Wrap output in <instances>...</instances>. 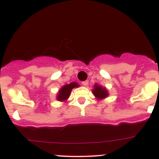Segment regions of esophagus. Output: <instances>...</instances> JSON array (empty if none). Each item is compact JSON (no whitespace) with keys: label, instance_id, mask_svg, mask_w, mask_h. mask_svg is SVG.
<instances>
[{"label":"esophagus","instance_id":"esophagus-1","mask_svg":"<svg viewBox=\"0 0 159 159\" xmlns=\"http://www.w3.org/2000/svg\"><path fill=\"white\" fill-rule=\"evenodd\" d=\"M88 84H89V81H84L82 82V84L84 86V87H86V86L88 85Z\"/></svg>","mask_w":159,"mask_h":159}]
</instances>
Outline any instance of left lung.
<instances>
[{
	"label": "left lung",
	"mask_w": 159,
	"mask_h": 159,
	"mask_svg": "<svg viewBox=\"0 0 159 159\" xmlns=\"http://www.w3.org/2000/svg\"><path fill=\"white\" fill-rule=\"evenodd\" d=\"M93 93L98 100L103 99L107 97L108 93L105 87H102L101 85H98L97 84L94 85V89L93 90Z\"/></svg>",
	"instance_id": "8db88e82"
}]
</instances>
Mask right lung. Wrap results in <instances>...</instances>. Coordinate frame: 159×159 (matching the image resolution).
Listing matches in <instances>:
<instances>
[{
  "mask_svg": "<svg viewBox=\"0 0 159 159\" xmlns=\"http://www.w3.org/2000/svg\"><path fill=\"white\" fill-rule=\"evenodd\" d=\"M78 87H79V85L76 82H72L69 84L64 85L63 87H61V90L58 92L57 96V99L61 102L66 101L70 96V93L72 89Z\"/></svg>",
  "mask_w": 159,
  "mask_h": 159,
  "instance_id": "right-lung-1",
  "label": "right lung"
}]
</instances>
